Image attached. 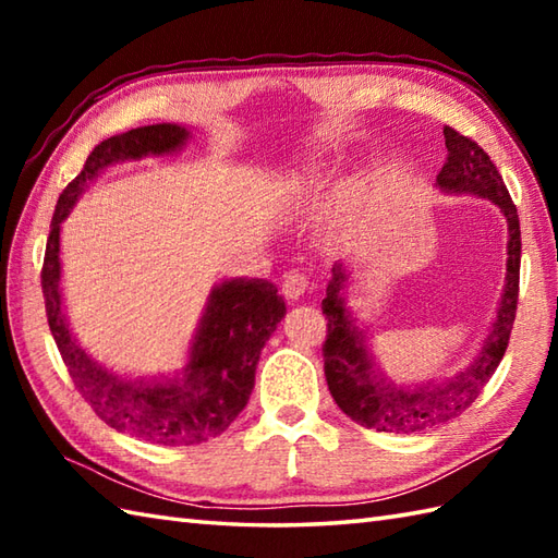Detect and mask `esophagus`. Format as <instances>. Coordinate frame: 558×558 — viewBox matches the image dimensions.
Masks as SVG:
<instances>
[{
    "label": "esophagus",
    "mask_w": 558,
    "mask_h": 558,
    "mask_svg": "<svg viewBox=\"0 0 558 558\" xmlns=\"http://www.w3.org/2000/svg\"><path fill=\"white\" fill-rule=\"evenodd\" d=\"M310 290H312V282H310V278L304 276V272L288 270L286 276H282V292H286L288 300H292V302L300 300Z\"/></svg>",
    "instance_id": "obj_1"
}]
</instances>
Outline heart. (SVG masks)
<instances>
[{
    "label": "heart",
    "mask_w": 558,
    "mask_h": 558,
    "mask_svg": "<svg viewBox=\"0 0 558 558\" xmlns=\"http://www.w3.org/2000/svg\"><path fill=\"white\" fill-rule=\"evenodd\" d=\"M324 177L318 170H302L292 177V189L294 192H316L322 189Z\"/></svg>",
    "instance_id": "obj_1"
}]
</instances>
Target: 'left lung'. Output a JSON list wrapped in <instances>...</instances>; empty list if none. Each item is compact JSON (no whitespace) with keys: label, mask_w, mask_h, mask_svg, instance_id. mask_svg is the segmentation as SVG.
Here are the masks:
<instances>
[{"label":"left lung","mask_w":558,"mask_h":558,"mask_svg":"<svg viewBox=\"0 0 558 558\" xmlns=\"http://www.w3.org/2000/svg\"><path fill=\"white\" fill-rule=\"evenodd\" d=\"M444 136L448 158L436 177V184L450 194L489 198L508 220L506 288L492 333L468 369L446 378V381H429L410 388L390 384L386 376L376 372L372 354L366 352L362 330L354 326L350 310H345L342 290H345L348 272L342 264L333 266V280L328 282L326 300L322 302L328 318L324 372L338 408L366 429L414 434L436 429V426L456 420L477 400L482 388L494 376L513 330L520 286V220L515 204L496 165L475 141L458 134L450 126H444Z\"/></svg>","instance_id":"obj_1"}]
</instances>
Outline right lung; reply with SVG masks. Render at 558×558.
Here are the masks:
<instances>
[{
    "instance_id": "1",
    "label": "right lung",
    "mask_w": 558,
    "mask_h": 558,
    "mask_svg": "<svg viewBox=\"0 0 558 558\" xmlns=\"http://www.w3.org/2000/svg\"><path fill=\"white\" fill-rule=\"evenodd\" d=\"M180 124L138 126L102 141L81 174L57 201L43 264L47 324L81 398L112 429L158 446H194L220 436L236 420L254 388L256 364L266 340L286 316V302L268 280H225L210 292L201 316L189 364L174 378H122L81 350L71 333L59 292V225L98 172L112 162L165 156L184 146Z\"/></svg>"
}]
</instances>
